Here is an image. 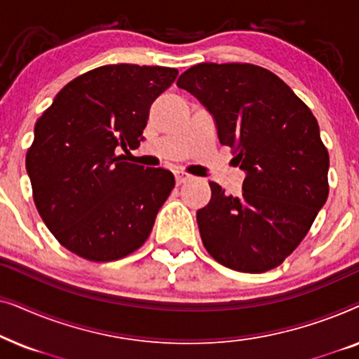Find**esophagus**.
<instances>
[{"label": "esophagus", "mask_w": 359, "mask_h": 359, "mask_svg": "<svg viewBox=\"0 0 359 359\" xmlns=\"http://www.w3.org/2000/svg\"><path fill=\"white\" fill-rule=\"evenodd\" d=\"M175 178H176V184H183L186 181L191 180V176L188 173H184V171H176Z\"/></svg>", "instance_id": "obj_1"}]
</instances>
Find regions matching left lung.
Masks as SVG:
<instances>
[{"mask_svg": "<svg viewBox=\"0 0 359 359\" xmlns=\"http://www.w3.org/2000/svg\"><path fill=\"white\" fill-rule=\"evenodd\" d=\"M176 85L208 107L219 142L247 173L240 198L209 183L212 196L196 215L205 250L235 271L279 266L328 198L317 119L281 78L252 63H199Z\"/></svg>", "mask_w": 359, "mask_h": 359, "instance_id": "obj_1", "label": "left lung"}]
</instances>
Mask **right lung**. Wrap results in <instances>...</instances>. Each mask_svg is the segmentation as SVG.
Instances as JSON below:
<instances>
[{
    "label": "right lung",
    "instance_id": "obj_1",
    "mask_svg": "<svg viewBox=\"0 0 359 359\" xmlns=\"http://www.w3.org/2000/svg\"><path fill=\"white\" fill-rule=\"evenodd\" d=\"M176 76L166 67L95 68L63 86L37 119L26 155L34 203L78 257L114 262L149 238L175 176L127 163L116 151L140 145L151 102Z\"/></svg>",
    "mask_w": 359,
    "mask_h": 359
}]
</instances>
